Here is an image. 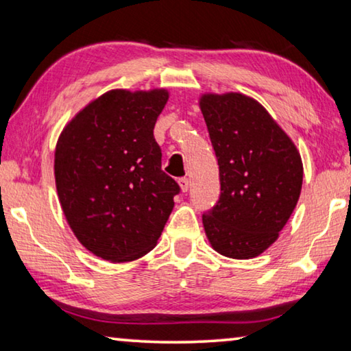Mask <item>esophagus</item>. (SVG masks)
Returning a JSON list of instances; mask_svg holds the SVG:
<instances>
[{"label":"esophagus","instance_id":"34e87169","mask_svg":"<svg viewBox=\"0 0 351 351\" xmlns=\"http://www.w3.org/2000/svg\"><path fill=\"white\" fill-rule=\"evenodd\" d=\"M178 184H180L182 192H187L189 186H191V181H189L187 178H180V180H178Z\"/></svg>","mask_w":351,"mask_h":351}]
</instances>
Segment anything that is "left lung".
<instances>
[{"mask_svg": "<svg viewBox=\"0 0 351 351\" xmlns=\"http://www.w3.org/2000/svg\"><path fill=\"white\" fill-rule=\"evenodd\" d=\"M219 162L220 198L203 214L217 253L250 259L265 252L287 223L300 198L303 164L280 125L242 93L199 98Z\"/></svg>", "mask_w": 351, "mask_h": 351, "instance_id": "obj_1", "label": "left lung"}]
</instances>
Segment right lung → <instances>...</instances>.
<instances>
[{
	"label": "right lung",
	"mask_w": 351,
	"mask_h": 351,
	"mask_svg": "<svg viewBox=\"0 0 351 351\" xmlns=\"http://www.w3.org/2000/svg\"><path fill=\"white\" fill-rule=\"evenodd\" d=\"M169 99L165 88H115L88 103L60 132L56 189L82 245L110 263L152 252L180 186L160 169L153 136Z\"/></svg>",
	"instance_id": "add662e5"
}]
</instances>
